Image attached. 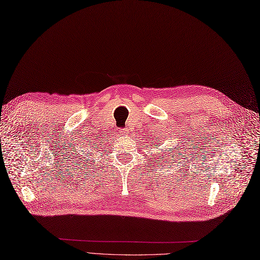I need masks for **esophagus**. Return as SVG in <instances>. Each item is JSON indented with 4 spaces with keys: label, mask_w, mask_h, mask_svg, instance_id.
Returning a JSON list of instances; mask_svg holds the SVG:
<instances>
[{
    "label": "esophagus",
    "mask_w": 260,
    "mask_h": 260,
    "mask_svg": "<svg viewBox=\"0 0 260 260\" xmlns=\"http://www.w3.org/2000/svg\"><path fill=\"white\" fill-rule=\"evenodd\" d=\"M128 132H129V129H126V128H123V129H120V134L121 135H128Z\"/></svg>",
    "instance_id": "obj_1"
}]
</instances>
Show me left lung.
I'll list each match as a JSON object with an SVG mask.
<instances>
[{
    "label": "left lung",
    "instance_id": "left-lung-1",
    "mask_svg": "<svg viewBox=\"0 0 260 260\" xmlns=\"http://www.w3.org/2000/svg\"><path fill=\"white\" fill-rule=\"evenodd\" d=\"M179 149H180V148H179ZM174 152H175V151H174ZM180 153H181V152L178 150V154H180ZM172 155L174 156V154H171V153H169V156H164V157H167V160H168V161H170V156H172ZM167 160H166V161H167Z\"/></svg>",
    "mask_w": 260,
    "mask_h": 260
}]
</instances>
